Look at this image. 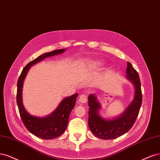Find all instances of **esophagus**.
Instances as JSON below:
<instances>
[{
  "label": "esophagus",
  "instance_id": "34e87169",
  "mask_svg": "<svg viewBox=\"0 0 160 160\" xmlns=\"http://www.w3.org/2000/svg\"><path fill=\"white\" fill-rule=\"evenodd\" d=\"M79 102L81 104H84L88 100V97L86 94H81L79 97Z\"/></svg>",
  "mask_w": 160,
  "mask_h": 160
}]
</instances>
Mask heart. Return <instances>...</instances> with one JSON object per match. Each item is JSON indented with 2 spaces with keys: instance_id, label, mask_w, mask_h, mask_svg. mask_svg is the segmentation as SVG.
<instances>
[{
  "instance_id": "b5f03b06",
  "label": "heart",
  "mask_w": 160,
  "mask_h": 160,
  "mask_svg": "<svg viewBox=\"0 0 160 160\" xmlns=\"http://www.w3.org/2000/svg\"><path fill=\"white\" fill-rule=\"evenodd\" d=\"M104 64V62L101 60H91L89 62L88 66L89 68H98V67L102 66Z\"/></svg>"
}]
</instances>
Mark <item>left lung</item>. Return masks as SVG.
<instances>
[{"label": "left lung", "mask_w": 160, "mask_h": 160, "mask_svg": "<svg viewBox=\"0 0 160 160\" xmlns=\"http://www.w3.org/2000/svg\"><path fill=\"white\" fill-rule=\"evenodd\" d=\"M127 79L134 86V97L123 113L112 120L104 119L99 114L101 106L94 94L88 96V126L92 132L104 140L115 139L124 134L134 124L142 102L141 83L138 72L128 62L126 69Z\"/></svg>", "instance_id": "left-lung-1"}]
</instances>
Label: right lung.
Instances as JSON below:
<instances>
[{"instance_id": "right-lung-1", "label": "right lung", "mask_w": 160, "mask_h": 160, "mask_svg": "<svg viewBox=\"0 0 160 160\" xmlns=\"http://www.w3.org/2000/svg\"><path fill=\"white\" fill-rule=\"evenodd\" d=\"M66 49H59L44 53L29 62L23 68L17 82V102L22 122L27 130L33 135L44 140H51L62 134L68 123L71 111L75 106L78 94L66 97L62 101L57 108L49 116L40 118L30 114L22 103V86L25 77L30 66L34 65L47 57L64 52Z\"/></svg>"}]
</instances>
